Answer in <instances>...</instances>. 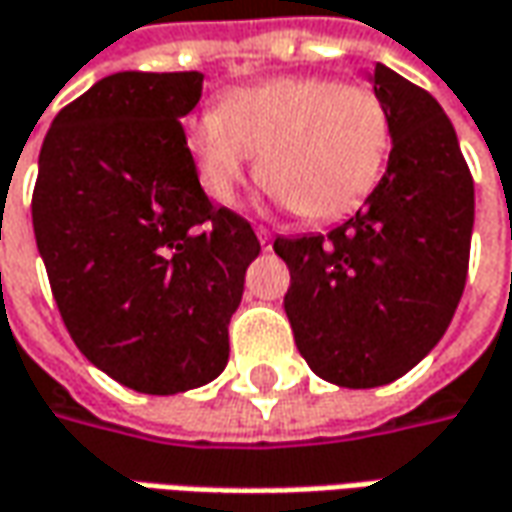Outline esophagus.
Here are the masks:
<instances>
[{"label":"esophagus","mask_w":512,"mask_h":512,"mask_svg":"<svg viewBox=\"0 0 512 512\" xmlns=\"http://www.w3.org/2000/svg\"><path fill=\"white\" fill-rule=\"evenodd\" d=\"M257 240H260V246L269 252L272 249V232L266 229V226H257Z\"/></svg>","instance_id":"1"}]
</instances>
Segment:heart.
I'll return each mask as SVG.
<instances>
[{"instance_id":"1","label":"heart","mask_w":512,"mask_h":512,"mask_svg":"<svg viewBox=\"0 0 512 512\" xmlns=\"http://www.w3.org/2000/svg\"><path fill=\"white\" fill-rule=\"evenodd\" d=\"M391 113L377 90L331 76H294L232 90L221 110L189 118L186 152L203 192L232 203L257 158V178L297 218L354 212L391 152Z\"/></svg>"}]
</instances>
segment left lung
<instances>
[{
    "label": "left lung",
    "mask_w": 512,
    "mask_h": 512,
    "mask_svg": "<svg viewBox=\"0 0 512 512\" xmlns=\"http://www.w3.org/2000/svg\"><path fill=\"white\" fill-rule=\"evenodd\" d=\"M394 144L365 206L326 235L277 238L297 351L340 388L408 374L448 331L473 235V178L439 101L377 64Z\"/></svg>",
    "instance_id": "1"
}]
</instances>
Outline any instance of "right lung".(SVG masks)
Instances as JSON below:
<instances>
[{"label":"right lung","instance_id":"obj_1","mask_svg":"<svg viewBox=\"0 0 512 512\" xmlns=\"http://www.w3.org/2000/svg\"><path fill=\"white\" fill-rule=\"evenodd\" d=\"M203 73L124 70L53 118L33 232L79 351L138 394L201 388L229 360V320L260 255L249 221L212 206L181 118Z\"/></svg>","mask_w":512,"mask_h":512}]
</instances>
